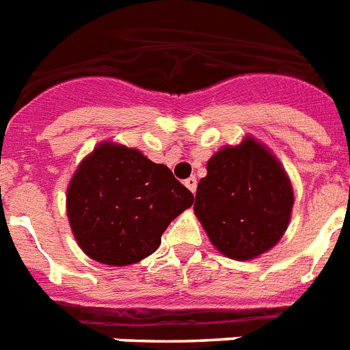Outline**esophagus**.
Listing matches in <instances>:
<instances>
[{"instance_id":"1","label":"esophagus","mask_w":350,"mask_h":350,"mask_svg":"<svg viewBox=\"0 0 350 350\" xmlns=\"http://www.w3.org/2000/svg\"><path fill=\"white\" fill-rule=\"evenodd\" d=\"M184 184H186V188H188L191 193L197 191V178H195V177L186 178V180H184Z\"/></svg>"}]
</instances>
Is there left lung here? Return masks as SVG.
I'll use <instances>...</instances> for the list:
<instances>
[{
	"instance_id": "1",
	"label": "left lung",
	"mask_w": 350,
	"mask_h": 350,
	"mask_svg": "<svg viewBox=\"0 0 350 350\" xmlns=\"http://www.w3.org/2000/svg\"><path fill=\"white\" fill-rule=\"evenodd\" d=\"M284 167L264 146L245 139L208 162L195 195V215L220 253L251 260L282 239L293 208Z\"/></svg>"
}]
</instances>
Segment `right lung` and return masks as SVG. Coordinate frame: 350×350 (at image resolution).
Returning <instances> with one entry per match:
<instances>
[{
    "instance_id": "obj_1",
    "label": "right lung",
    "mask_w": 350,
    "mask_h": 350,
    "mask_svg": "<svg viewBox=\"0 0 350 350\" xmlns=\"http://www.w3.org/2000/svg\"><path fill=\"white\" fill-rule=\"evenodd\" d=\"M193 193L141 152L105 142L81 162L66 193L74 237L90 258L106 265L141 262L161 244Z\"/></svg>"
}]
</instances>
